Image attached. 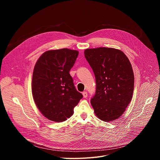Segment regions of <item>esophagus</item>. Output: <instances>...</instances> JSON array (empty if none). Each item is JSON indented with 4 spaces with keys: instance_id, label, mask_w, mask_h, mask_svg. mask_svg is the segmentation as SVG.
Masks as SVG:
<instances>
[{
    "instance_id": "34e87169",
    "label": "esophagus",
    "mask_w": 160,
    "mask_h": 160,
    "mask_svg": "<svg viewBox=\"0 0 160 160\" xmlns=\"http://www.w3.org/2000/svg\"><path fill=\"white\" fill-rule=\"evenodd\" d=\"M82 94H83V96L84 98H86L87 97V96H88L87 92H82Z\"/></svg>"
}]
</instances>
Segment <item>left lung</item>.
I'll use <instances>...</instances> for the list:
<instances>
[{"label": "left lung", "instance_id": "8db88e82", "mask_svg": "<svg viewBox=\"0 0 160 160\" xmlns=\"http://www.w3.org/2000/svg\"><path fill=\"white\" fill-rule=\"evenodd\" d=\"M84 54L96 78V94L90 100L96 115L104 122L118 119L133 96L134 75L130 61L114 48L87 49Z\"/></svg>", "mask_w": 160, "mask_h": 160}]
</instances>
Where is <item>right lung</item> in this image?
Instances as JSON below:
<instances>
[{
	"instance_id": "1",
	"label": "right lung",
	"mask_w": 160,
	"mask_h": 160,
	"mask_svg": "<svg viewBox=\"0 0 160 160\" xmlns=\"http://www.w3.org/2000/svg\"><path fill=\"white\" fill-rule=\"evenodd\" d=\"M78 55V51L66 48L48 51L35 65L33 98L41 113L51 121L62 122L70 118L83 98L70 74Z\"/></svg>"
}]
</instances>
